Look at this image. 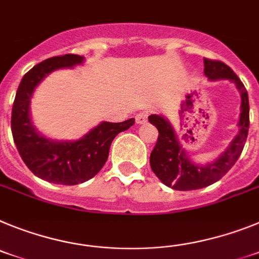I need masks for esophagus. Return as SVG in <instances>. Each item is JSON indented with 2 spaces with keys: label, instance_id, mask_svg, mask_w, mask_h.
Masks as SVG:
<instances>
[{
  "label": "esophagus",
  "instance_id": "34e87169",
  "mask_svg": "<svg viewBox=\"0 0 259 259\" xmlns=\"http://www.w3.org/2000/svg\"><path fill=\"white\" fill-rule=\"evenodd\" d=\"M148 111H143L141 113H138L136 116V122L137 123H145L147 121V117H148Z\"/></svg>",
  "mask_w": 259,
  "mask_h": 259
}]
</instances>
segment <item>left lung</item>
<instances>
[{
    "instance_id": "1",
    "label": "left lung",
    "mask_w": 259,
    "mask_h": 259,
    "mask_svg": "<svg viewBox=\"0 0 259 259\" xmlns=\"http://www.w3.org/2000/svg\"><path fill=\"white\" fill-rule=\"evenodd\" d=\"M204 75L210 80L229 79L237 87L241 95L240 120L237 136L229 143L228 148L211 163L199 165L189 159L186 151L180 145L176 133L167 118L157 114L148 116V121L159 132L157 142L150 155L152 172L164 185L175 190H195L219 181L235 165L244 148L249 130V99L248 91L228 65L222 61L203 58Z\"/></svg>"
}]
</instances>
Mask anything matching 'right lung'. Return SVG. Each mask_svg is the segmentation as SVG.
Segmentation results:
<instances>
[{
    "label": "right lung",
    "mask_w": 259,
    "mask_h": 259,
    "mask_svg": "<svg viewBox=\"0 0 259 259\" xmlns=\"http://www.w3.org/2000/svg\"><path fill=\"white\" fill-rule=\"evenodd\" d=\"M78 55L56 56L35 65L22 78L17 90L11 132L18 152L28 169L52 184L78 185L98 175L109 155L114 137L134 125V118L123 122H102L78 141H53L41 136L32 125L30 102L35 87L52 71L80 65Z\"/></svg>",
    "instance_id": "add662e5"
}]
</instances>
